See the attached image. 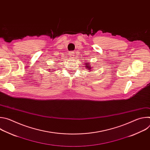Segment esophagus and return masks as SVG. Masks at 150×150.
<instances>
[{"label":"esophagus","mask_w":150,"mask_h":150,"mask_svg":"<svg viewBox=\"0 0 150 150\" xmlns=\"http://www.w3.org/2000/svg\"><path fill=\"white\" fill-rule=\"evenodd\" d=\"M69 53L71 57H73L74 56V52H70Z\"/></svg>","instance_id":"34e87169"}]
</instances>
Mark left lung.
I'll return each instance as SVG.
<instances>
[{
  "instance_id": "obj_1",
  "label": "left lung",
  "mask_w": 150,
  "mask_h": 150,
  "mask_svg": "<svg viewBox=\"0 0 150 150\" xmlns=\"http://www.w3.org/2000/svg\"><path fill=\"white\" fill-rule=\"evenodd\" d=\"M85 65H86V66H85V67H87L86 68H88V69H89L90 71H91V67H90V64H88V62H85Z\"/></svg>"
}]
</instances>
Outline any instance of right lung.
Instances as JSON below:
<instances>
[{"mask_svg": "<svg viewBox=\"0 0 150 150\" xmlns=\"http://www.w3.org/2000/svg\"><path fill=\"white\" fill-rule=\"evenodd\" d=\"M54 69H55V68H54ZM48 71H49V70H48ZM53 71H54V70H53ZM50 72H52V71H50Z\"/></svg>", "mask_w": 150, "mask_h": 150, "instance_id": "add662e5", "label": "right lung"}]
</instances>
